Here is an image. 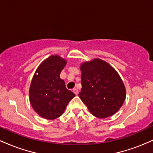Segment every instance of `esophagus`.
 <instances>
[{
    "label": "esophagus",
    "instance_id": "obj_1",
    "mask_svg": "<svg viewBox=\"0 0 153 153\" xmlns=\"http://www.w3.org/2000/svg\"><path fill=\"white\" fill-rule=\"evenodd\" d=\"M73 92L74 93V94H75V95H78V89L75 88H74L73 89Z\"/></svg>",
    "mask_w": 153,
    "mask_h": 153
}]
</instances>
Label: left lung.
I'll list each match as a JSON object with an SVG mask.
<instances>
[{"mask_svg": "<svg viewBox=\"0 0 153 153\" xmlns=\"http://www.w3.org/2000/svg\"><path fill=\"white\" fill-rule=\"evenodd\" d=\"M82 88L78 96L98 118L114 114L126 99V88L116 70L106 61L94 58L80 65Z\"/></svg>", "mask_w": 153, "mask_h": 153, "instance_id": "obj_1", "label": "left lung"}]
</instances>
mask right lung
<instances>
[{"label":"right lung","mask_w":153,"mask_h":153,"mask_svg":"<svg viewBox=\"0 0 153 153\" xmlns=\"http://www.w3.org/2000/svg\"><path fill=\"white\" fill-rule=\"evenodd\" d=\"M66 64V59L52 54L39 65L33 76L29 101L34 110L42 118L50 120L58 118L75 96L66 88L65 81L59 77Z\"/></svg>","instance_id":"obj_1"}]
</instances>
